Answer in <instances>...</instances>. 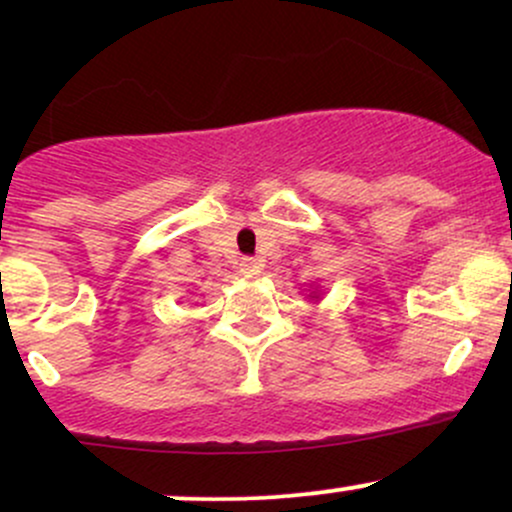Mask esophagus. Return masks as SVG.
I'll return each mask as SVG.
<instances>
[{"instance_id": "esophagus-1", "label": "esophagus", "mask_w": 512, "mask_h": 512, "mask_svg": "<svg viewBox=\"0 0 512 512\" xmlns=\"http://www.w3.org/2000/svg\"><path fill=\"white\" fill-rule=\"evenodd\" d=\"M238 267H240V274L248 276V279H255V276L262 274L264 264L260 260H255V257H243Z\"/></svg>"}]
</instances>
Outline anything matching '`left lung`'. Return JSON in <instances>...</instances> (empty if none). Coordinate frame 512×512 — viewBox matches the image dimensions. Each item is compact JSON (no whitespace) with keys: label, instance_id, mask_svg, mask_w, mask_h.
Masks as SVG:
<instances>
[{"label":"left lung","instance_id":"8db88e82","mask_svg":"<svg viewBox=\"0 0 512 512\" xmlns=\"http://www.w3.org/2000/svg\"><path fill=\"white\" fill-rule=\"evenodd\" d=\"M313 298H315V296H313Z\"/></svg>","mask_w":512,"mask_h":512}]
</instances>
